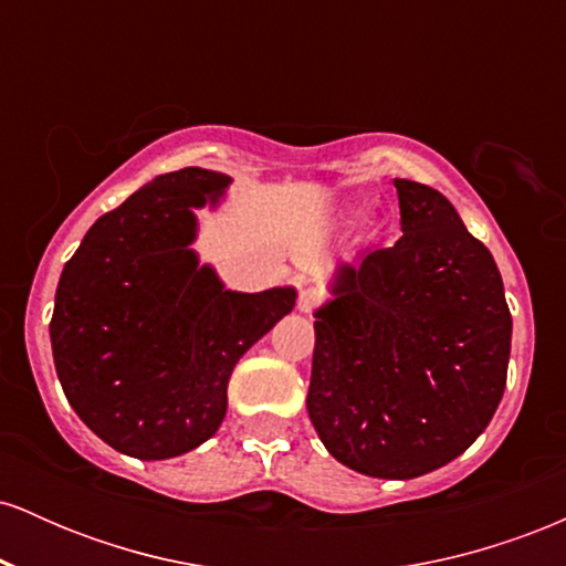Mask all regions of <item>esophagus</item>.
<instances>
[{
	"mask_svg": "<svg viewBox=\"0 0 566 566\" xmlns=\"http://www.w3.org/2000/svg\"><path fill=\"white\" fill-rule=\"evenodd\" d=\"M319 303H322V290L316 287H303L301 295H297V308H301L303 314H311Z\"/></svg>",
	"mask_w": 566,
	"mask_h": 566,
	"instance_id": "esophagus-1",
	"label": "esophagus"
}]
</instances>
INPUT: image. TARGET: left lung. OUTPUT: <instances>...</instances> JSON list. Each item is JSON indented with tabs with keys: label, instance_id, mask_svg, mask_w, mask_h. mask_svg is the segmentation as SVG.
I'll return each instance as SVG.
<instances>
[{
	"label": "left lung",
	"instance_id": "left-lung-1",
	"mask_svg": "<svg viewBox=\"0 0 566 566\" xmlns=\"http://www.w3.org/2000/svg\"><path fill=\"white\" fill-rule=\"evenodd\" d=\"M394 247L337 265L316 311L308 418L329 454L415 479L463 454L503 399L511 311L490 250L437 188L394 180Z\"/></svg>",
	"mask_w": 566,
	"mask_h": 566
}]
</instances>
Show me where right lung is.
I'll return each mask as SVG.
<instances>
[{
  "instance_id": "1",
  "label": "right lung",
  "mask_w": 566,
  "mask_h": 566,
  "mask_svg": "<svg viewBox=\"0 0 566 566\" xmlns=\"http://www.w3.org/2000/svg\"><path fill=\"white\" fill-rule=\"evenodd\" d=\"M184 167L93 223L63 269L50 322L69 405L116 452L184 454L218 431L229 378L295 305V290L231 292L191 250L193 210L229 188Z\"/></svg>"
}]
</instances>
